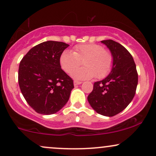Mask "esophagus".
Segmentation results:
<instances>
[{
  "label": "esophagus",
  "instance_id": "1",
  "mask_svg": "<svg viewBox=\"0 0 156 156\" xmlns=\"http://www.w3.org/2000/svg\"><path fill=\"white\" fill-rule=\"evenodd\" d=\"M80 84H82V82L76 81V80H75V81L73 82V85H80Z\"/></svg>",
  "mask_w": 156,
  "mask_h": 156
}]
</instances>
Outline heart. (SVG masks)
Returning <instances> with one entry per match:
<instances>
[{"instance_id": "heart-1", "label": "heart", "mask_w": 156, "mask_h": 156, "mask_svg": "<svg viewBox=\"0 0 156 156\" xmlns=\"http://www.w3.org/2000/svg\"><path fill=\"white\" fill-rule=\"evenodd\" d=\"M83 62L84 67L75 69ZM59 65L65 72L71 73L75 80L101 79L109 73L113 66V56L109 51L94 43L77 45L72 52L64 51L59 57Z\"/></svg>"}]
</instances>
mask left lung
<instances>
[{"label":"left lung","instance_id":"8db88e82","mask_svg":"<svg viewBox=\"0 0 156 156\" xmlns=\"http://www.w3.org/2000/svg\"><path fill=\"white\" fill-rule=\"evenodd\" d=\"M101 43L111 51L113 66L108 76L94 83L87 101L99 114L111 117L125 109L133 100L138 85V73L132 55L123 45L112 40Z\"/></svg>","mask_w":156,"mask_h":156}]
</instances>
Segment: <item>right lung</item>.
Instances as JSON below:
<instances>
[{"instance_id": "obj_1", "label": "right lung", "mask_w": 156, "mask_h": 156, "mask_svg": "<svg viewBox=\"0 0 156 156\" xmlns=\"http://www.w3.org/2000/svg\"><path fill=\"white\" fill-rule=\"evenodd\" d=\"M69 46L62 42H43L31 48L20 61L19 86L37 113L54 114L69 101L73 80L59 65V57Z\"/></svg>"}]
</instances>
